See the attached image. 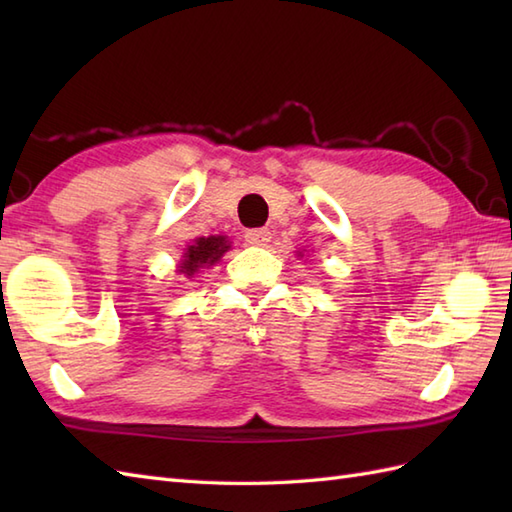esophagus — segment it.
Here are the masks:
<instances>
[{"instance_id": "esophagus-1", "label": "esophagus", "mask_w": 512, "mask_h": 512, "mask_svg": "<svg viewBox=\"0 0 512 512\" xmlns=\"http://www.w3.org/2000/svg\"><path fill=\"white\" fill-rule=\"evenodd\" d=\"M270 235L273 233H270L268 228H250L244 237L250 246H266L270 242Z\"/></svg>"}]
</instances>
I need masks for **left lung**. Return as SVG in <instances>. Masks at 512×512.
I'll return each mask as SVG.
<instances>
[{"label":"left lung","instance_id":"left-lung-1","mask_svg":"<svg viewBox=\"0 0 512 512\" xmlns=\"http://www.w3.org/2000/svg\"><path fill=\"white\" fill-rule=\"evenodd\" d=\"M299 255H301V253H299Z\"/></svg>","mask_w":512,"mask_h":512}]
</instances>
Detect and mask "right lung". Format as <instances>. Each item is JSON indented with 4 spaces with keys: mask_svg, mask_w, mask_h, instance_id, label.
Listing matches in <instances>:
<instances>
[{
    "mask_svg": "<svg viewBox=\"0 0 512 512\" xmlns=\"http://www.w3.org/2000/svg\"><path fill=\"white\" fill-rule=\"evenodd\" d=\"M226 250H231V242L226 235L198 237L191 246H187L178 264V273L184 277H193L200 268H209L222 259Z\"/></svg>",
    "mask_w": 512,
    "mask_h": 512,
    "instance_id": "obj_1",
    "label": "right lung"
}]
</instances>
